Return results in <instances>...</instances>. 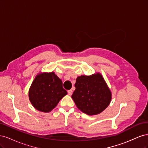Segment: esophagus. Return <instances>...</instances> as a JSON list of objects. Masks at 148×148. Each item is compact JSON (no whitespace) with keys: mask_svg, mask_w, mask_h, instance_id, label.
Listing matches in <instances>:
<instances>
[{"mask_svg":"<svg viewBox=\"0 0 148 148\" xmlns=\"http://www.w3.org/2000/svg\"><path fill=\"white\" fill-rule=\"evenodd\" d=\"M72 92H73L72 89H70V90L68 91V94H69V95H70V96H71V95H72Z\"/></svg>","mask_w":148,"mask_h":148,"instance_id":"1","label":"esophagus"}]
</instances>
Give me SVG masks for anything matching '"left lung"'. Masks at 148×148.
Here are the masks:
<instances>
[{"label":"left lung","instance_id":"8db88e82","mask_svg":"<svg viewBox=\"0 0 148 148\" xmlns=\"http://www.w3.org/2000/svg\"><path fill=\"white\" fill-rule=\"evenodd\" d=\"M71 97L83 113L95 115L101 113L110 104L112 93L100 73L78 77Z\"/></svg>","mask_w":148,"mask_h":148}]
</instances>
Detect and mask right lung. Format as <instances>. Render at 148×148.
Wrapping results in <instances>:
<instances>
[{
    "instance_id": "add662e5",
    "label": "right lung",
    "mask_w": 148,
    "mask_h": 148,
    "mask_svg": "<svg viewBox=\"0 0 148 148\" xmlns=\"http://www.w3.org/2000/svg\"><path fill=\"white\" fill-rule=\"evenodd\" d=\"M29 99L34 108L49 112L67 95L62 86V80L54 72L38 73L29 89Z\"/></svg>"
}]
</instances>
